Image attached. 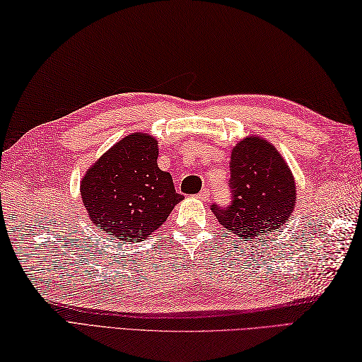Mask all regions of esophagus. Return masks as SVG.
I'll list each match as a JSON object with an SVG mask.
<instances>
[{"mask_svg":"<svg viewBox=\"0 0 362 362\" xmlns=\"http://www.w3.org/2000/svg\"><path fill=\"white\" fill-rule=\"evenodd\" d=\"M198 197H200L202 200H208V198H209V189H203L200 194H198Z\"/></svg>","mask_w":362,"mask_h":362,"instance_id":"obj_1","label":"esophagus"}]
</instances>
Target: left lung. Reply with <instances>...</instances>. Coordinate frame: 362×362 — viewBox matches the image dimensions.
I'll list each match as a JSON object with an SVG mask.
<instances>
[{"mask_svg":"<svg viewBox=\"0 0 362 362\" xmlns=\"http://www.w3.org/2000/svg\"><path fill=\"white\" fill-rule=\"evenodd\" d=\"M230 172V203L211 206L218 223L248 240L270 238L295 203V181L281 154L264 139L247 137L234 146Z\"/></svg>","mask_w":362,"mask_h":362,"instance_id":"obj_1","label":"left lung"}]
</instances>
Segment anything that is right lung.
Here are the masks:
<instances>
[{
  "mask_svg": "<svg viewBox=\"0 0 362 362\" xmlns=\"http://www.w3.org/2000/svg\"><path fill=\"white\" fill-rule=\"evenodd\" d=\"M95 225L112 240H142L165 222L176 203L172 175L158 167V142L131 134L95 162L81 182Z\"/></svg>",
  "mask_w": 362,
  "mask_h": 362,
  "instance_id": "right-lung-1",
  "label": "right lung"
}]
</instances>
